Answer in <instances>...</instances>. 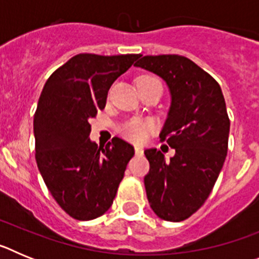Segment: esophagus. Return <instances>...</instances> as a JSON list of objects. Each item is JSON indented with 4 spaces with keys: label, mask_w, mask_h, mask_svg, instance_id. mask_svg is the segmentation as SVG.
<instances>
[{
    "label": "esophagus",
    "mask_w": 259,
    "mask_h": 259,
    "mask_svg": "<svg viewBox=\"0 0 259 259\" xmlns=\"http://www.w3.org/2000/svg\"><path fill=\"white\" fill-rule=\"evenodd\" d=\"M135 153H136V154H143L144 149H143V148H141V146L136 145V146H135Z\"/></svg>",
    "instance_id": "34e87169"
}]
</instances>
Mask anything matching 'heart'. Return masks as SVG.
I'll return each instance as SVG.
<instances>
[{
	"label": "heart",
	"instance_id": "1",
	"mask_svg": "<svg viewBox=\"0 0 259 259\" xmlns=\"http://www.w3.org/2000/svg\"><path fill=\"white\" fill-rule=\"evenodd\" d=\"M150 77V76H143ZM153 131V123L140 118H132L120 127V134L134 143H144Z\"/></svg>",
	"mask_w": 259,
	"mask_h": 259
}]
</instances>
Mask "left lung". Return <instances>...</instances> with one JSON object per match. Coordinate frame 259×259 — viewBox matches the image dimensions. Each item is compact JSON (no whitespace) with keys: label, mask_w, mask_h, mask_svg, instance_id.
Listing matches in <instances>:
<instances>
[{"label":"left lung","mask_w":259,"mask_h":259,"mask_svg":"<svg viewBox=\"0 0 259 259\" xmlns=\"http://www.w3.org/2000/svg\"><path fill=\"white\" fill-rule=\"evenodd\" d=\"M135 66L162 77L171 96L159 137L175 155L166 161L155 148L144 152L150 164L144 178L148 201L161 219L184 221L209 197L227 155L230 119L223 93L187 57L145 56Z\"/></svg>","instance_id":"8db88e82"}]
</instances>
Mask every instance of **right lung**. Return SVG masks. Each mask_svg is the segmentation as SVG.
<instances>
[{
    "mask_svg": "<svg viewBox=\"0 0 259 259\" xmlns=\"http://www.w3.org/2000/svg\"><path fill=\"white\" fill-rule=\"evenodd\" d=\"M140 54H77L50 75L33 119L36 162L59 206L77 221H92L113 205L134 146L114 137L98 146L91 124L111 84Z\"/></svg>",
    "mask_w": 259,
    "mask_h": 259,
    "instance_id": "add662e5",
    "label": "right lung"
}]
</instances>
